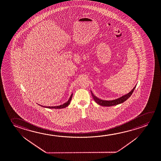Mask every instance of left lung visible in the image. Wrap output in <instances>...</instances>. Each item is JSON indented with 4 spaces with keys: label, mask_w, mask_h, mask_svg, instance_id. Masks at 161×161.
Instances as JSON below:
<instances>
[{
    "label": "left lung",
    "mask_w": 161,
    "mask_h": 161,
    "mask_svg": "<svg viewBox=\"0 0 161 161\" xmlns=\"http://www.w3.org/2000/svg\"><path fill=\"white\" fill-rule=\"evenodd\" d=\"M136 87V86H135V87L132 89L131 92H130L129 93H127V94L123 95L121 97H119L116 99L112 100H104L100 99L99 97H96L92 92L91 91L92 95V98L94 99V100H95V102L98 104L100 106H103V107H111V106H116L119 104L124 103V102H125L126 100L129 99L130 96L132 95V92L134 91Z\"/></svg>",
    "instance_id": "obj_1"
}]
</instances>
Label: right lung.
<instances>
[{
  "label": "right lung",
  "instance_id": "obj_1",
  "mask_svg": "<svg viewBox=\"0 0 161 161\" xmlns=\"http://www.w3.org/2000/svg\"><path fill=\"white\" fill-rule=\"evenodd\" d=\"M72 95H73V94H72L71 95L69 100H67V102H66V103H64L63 104L60 105V106H52V107H50V106H49V107L47 106H47H42V105H40V106H42V107H44V108H50V109H62V108H66V107H67L69 104L70 102H71V100L72 99Z\"/></svg>",
  "mask_w": 161,
  "mask_h": 161
}]
</instances>
